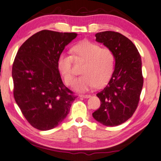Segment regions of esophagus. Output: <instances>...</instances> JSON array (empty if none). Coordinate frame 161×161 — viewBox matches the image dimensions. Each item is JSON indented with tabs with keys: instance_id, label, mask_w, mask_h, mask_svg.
<instances>
[{
	"instance_id": "34e87169",
	"label": "esophagus",
	"mask_w": 161,
	"mask_h": 161,
	"mask_svg": "<svg viewBox=\"0 0 161 161\" xmlns=\"http://www.w3.org/2000/svg\"><path fill=\"white\" fill-rule=\"evenodd\" d=\"M80 97H83V98H89V97H91V95H90V94H80V95H79Z\"/></svg>"
}]
</instances>
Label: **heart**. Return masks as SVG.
<instances>
[{
	"label": "heart",
	"instance_id": "heart-1",
	"mask_svg": "<svg viewBox=\"0 0 161 161\" xmlns=\"http://www.w3.org/2000/svg\"><path fill=\"white\" fill-rule=\"evenodd\" d=\"M72 56L61 53L57 60V68L67 86L73 84L74 60L84 61L81 69L83 75L77 79L74 88L80 92L88 91L97 86H103L108 82L115 64V56L111 50L101 47L97 44L84 41L72 48Z\"/></svg>",
	"mask_w": 161,
	"mask_h": 161
}]
</instances>
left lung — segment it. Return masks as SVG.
<instances>
[{
	"label": "left lung",
	"mask_w": 161,
	"mask_h": 161,
	"mask_svg": "<svg viewBox=\"0 0 161 161\" xmlns=\"http://www.w3.org/2000/svg\"><path fill=\"white\" fill-rule=\"evenodd\" d=\"M95 36L112 50L116 64L109 82L97 94L101 105L92 116L105 126H117L129 119L138 107L144 83L142 58L135 45L119 33L107 31Z\"/></svg>",
	"instance_id": "left-lung-1"
}]
</instances>
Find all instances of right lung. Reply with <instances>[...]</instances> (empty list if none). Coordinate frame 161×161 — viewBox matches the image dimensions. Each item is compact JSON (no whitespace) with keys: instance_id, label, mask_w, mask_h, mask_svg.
Segmentation results:
<instances>
[{"instance_id":"right-lung-1","label":"right lung","mask_w":161,"mask_h":161,"mask_svg":"<svg viewBox=\"0 0 161 161\" xmlns=\"http://www.w3.org/2000/svg\"><path fill=\"white\" fill-rule=\"evenodd\" d=\"M77 35L42 30L29 37L15 56L14 100L26 120L39 130L58 126L77 97L64 84L57 68L59 54Z\"/></svg>"}]
</instances>
